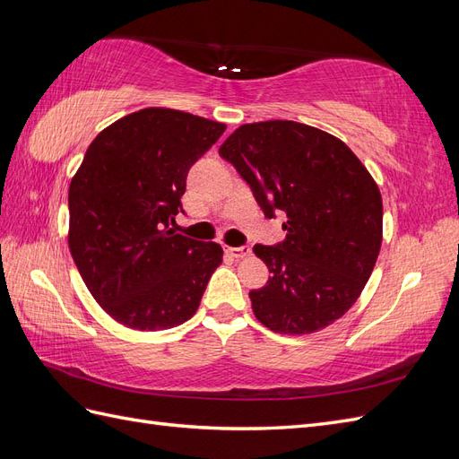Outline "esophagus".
I'll use <instances>...</instances> for the list:
<instances>
[{
	"label": "esophagus",
	"mask_w": 459,
	"mask_h": 459,
	"mask_svg": "<svg viewBox=\"0 0 459 459\" xmlns=\"http://www.w3.org/2000/svg\"><path fill=\"white\" fill-rule=\"evenodd\" d=\"M251 245H241V247H226V253L235 256V258H243V256H248L251 255Z\"/></svg>",
	"instance_id": "obj_1"
}]
</instances>
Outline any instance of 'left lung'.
I'll return each instance as SVG.
<instances>
[{
  "label": "left lung",
  "mask_w": 459,
  "mask_h": 459,
  "mask_svg": "<svg viewBox=\"0 0 459 459\" xmlns=\"http://www.w3.org/2000/svg\"><path fill=\"white\" fill-rule=\"evenodd\" d=\"M266 218L285 216V241L255 245L272 273L248 297L275 333L304 335L339 319L362 293L379 256L377 184L335 135L293 120L255 122L220 147Z\"/></svg>",
  "instance_id": "1"
}]
</instances>
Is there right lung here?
<instances>
[{
  "mask_svg": "<svg viewBox=\"0 0 459 459\" xmlns=\"http://www.w3.org/2000/svg\"><path fill=\"white\" fill-rule=\"evenodd\" d=\"M226 126L172 108H143L95 137L68 189V247L93 299L140 331L197 312L221 247L170 230L187 174Z\"/></svg>",
  "mask_w": 459,
  "mask_h": 459,
  "instance_id": "add662e5",
  "label": "right lung"
}]
</instances>
